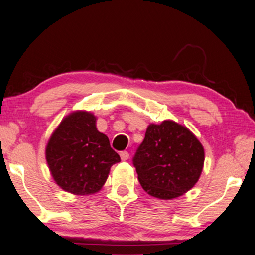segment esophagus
Segmentation results:
<instances>
[{
  "label": "esophagus",
  "mask_w": 255,
  "mask_h": 255,
  "mask_svg": "<svg viewBox=\"0 0 255 255\" xmlns=\"http://www.w3.org/2000/svg\"><path fill=\"white\" fill-rule=\"evenodd\" d=\"M120 156H121V159H122V160H127V159H128V157H130V155H128V151H121Z\"/></svg>",
  "instance_id": "34e87169"
}]
</instances>
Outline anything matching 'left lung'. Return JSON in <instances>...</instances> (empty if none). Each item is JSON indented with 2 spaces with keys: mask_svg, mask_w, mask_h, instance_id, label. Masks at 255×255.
<instances>
[{
  "mask_svg": "<svg viewBox=\"0 0 255 255\" xmlns=\"http://www.w3.org/2000/svg\"><path fill=\"white\" fill-rule=\"evenodd\" d=\"M204 148L189 128L174 121L148 125L133 157L141 187L159 199L186 194L201 177Z\"/></svg>",
  "mask_w": 255,
  "mask_h": 255,
  "instance_id": "8db88e82",
  "label": "left lung"
}]
</instances>
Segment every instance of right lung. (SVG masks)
<instances>
[{
    "label": "right lung",
    "instance_id": "add662e5",
    "mask_svg": "<svg viewBox=\"0 0 255 255\" xmlns=\"http://www.w3.org/2000/svg\"><path fill=\"white\" fill-rule=\"evenodd\" d=\"M97 117L76 111L62 119L51 134L45 158L54 182L67 193L92 195L101 190L113 164L121 162L108 136L97 130Z\"/></svg>",
    "mask_w": 255,
    "mask_h": 255
}]
</instances>
